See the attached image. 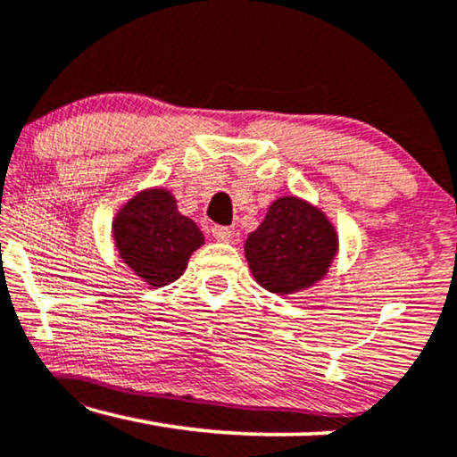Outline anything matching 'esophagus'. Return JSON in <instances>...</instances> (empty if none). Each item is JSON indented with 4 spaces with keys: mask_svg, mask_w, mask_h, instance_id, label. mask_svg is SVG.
Here are the masks:
<instances>
[{
    "mask_svg": "<svg viewBox=\"0 0 457 457\" xmlns=\"http://www.w3.org/2000/svg\"><path fill=\"white\" fill-rule=\"evenodd\" d=\"M212 235H214L216 241H230L233 239V230L228 227H214L212 228Z\"/></svg>",
    "mask_w": 457,
    "mask_h": 457,
    "instance_id": "esophagus-1",
    "label": "esophagus"
}]
</instances>
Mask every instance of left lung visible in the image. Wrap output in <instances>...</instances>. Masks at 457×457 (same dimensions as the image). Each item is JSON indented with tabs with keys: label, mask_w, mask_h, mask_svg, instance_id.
<instances>
[{
	"label": "left lung",
	"mask_w": 457,
	"mask_h": 457,
	"mask_svg": "<svg viewBox=\"0 0 457 457\" xmlns=\"http://www.w3.org/2000/svg\"><path fill=\"white\" fill-rule=\"evenodd\" d=\"M335 253L333 224L320 210L297 197L277 199L245 241V258L255 280L278 295L320 280Z\"/></svg>",
	"instance_id": "8db88e82"
}]
</instances>
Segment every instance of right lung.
<instances>
[{
	"label": "right lung",
	"mask_w": 457,
	"mask_h": 457,
	"mask_svg": "<svg viewBox=\"0 0 457 457\" xmlns=\"http://www.w3.org/2000/svg\"><path fill=\"white\" fill-rule=\"evenodd\" d=\"M114 241L137 277L162 287L185 272L191 253L204 245V233L191 218L179 214L170 193L149 189L118 212Z\"/></svg>",
	"instance_id": "obj_1"
}]
</instances>
